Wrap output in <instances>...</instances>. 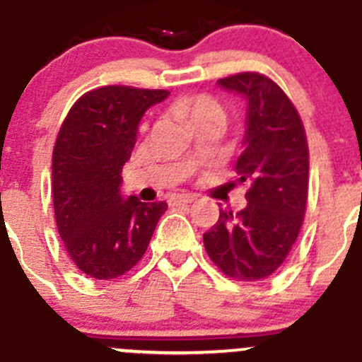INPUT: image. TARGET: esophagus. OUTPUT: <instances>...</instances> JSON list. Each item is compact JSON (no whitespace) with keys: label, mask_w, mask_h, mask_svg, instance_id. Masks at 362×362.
<instances>
[{"label":"esophagus","mask_w":362,"mask_h":362,"mask_svg":"<svg viewBox=\"0 0 362 362\" xmlns=\"http://www.w3.org/2000/svg\"><path fill=\"white\" fill-rule=\"evenodd\" d=\"M196 196L192 194H178V196H173V198L170 199L171 204H189V203H194L196 202Z\"/></svg>","instance_id":"1"}]
</instances>
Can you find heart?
<instances>
[{
	"label": "heart",
	"mask_w": 362,
	"mask_h": 362,
	"mask_svg": "<svg viewBox=\"0 0 362 362\" xmlns=\"http://www.w3.org/2000/svg\"><path fill=\"white\" fill-rule=\"evenodd\" d=\"M171 110L177 115L187 119L192 126L206 122V120H222L226 113L222 105L208 94H192V96L178 98L171 103Z\"/></svg>",
	"instance_id": "b5f03b06"
}]
</instances>
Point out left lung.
I'll list each match as a JSON object with an SVG mask.
<instances>
[{"label": "left lung", "mask_w": 362, "mask_h": 362, "mask_svg": "<svg viewBox=\"0 0 362 362\" xmlns=\"http://www.w3.org/2000/svg\"><path fill=\"white\" fill-rule=\"evenodd\" d=\"M218 86L249 103L245 151L236 160L238 184H250L249 204L238 214L221 210L203 242L224 275L255 282L273 275L298 240L308 199V141L293 101L266 75L236 73Z\"/></svg>", "instance_id": "1"}]
</instances>
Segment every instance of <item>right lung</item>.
<instances>
[{"instance_id": "add662e5", "label": "right lung", "mask_w": 362, "mask_h": 362, "mask_svg": "<svg viewBox=\"0 0 362 362\" xmlns=\"http://www.w3.org/2000/svg\"><path fill=\"white\" fill-rule=\"evenodd\" d=\"M164 89L105 86L80 96L61 124L52 154L57 231L69 259L87 276L112 280L144 257L164 202L144 203L120 192L122 166L138 124Z\"/></svg>"}]
</instances>
